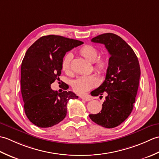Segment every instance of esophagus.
Wrapping results in <instances>:
<instances>
[{
    "label": "esophagus",
    "mask_w": 159,
    "mask_h": 159,
    "mask_svg": "<svg viewBox=\"0 0 159 159\" xmlns=\"http://www.w3.org/2000/svg\"><path fill=\"white\" fill-rule=\"evenodd\" d=\"M80 98L83 100H85V101H90L91 100H92V98H91L88 96H80Z\"/></svg>",
    "instance_id": "obj_1"
}]
</instances>
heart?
Masks as SVG:
<instances>
[{
	"mask_svg": "<svg viewBox=\"0 0 159 159\" xmlns=\"http://www.w3.org/2000/svg\"><path fill=\"white\" fill-rule=\"evenodd\" d=\"M80 56L88 61L93 63V68L100 74H106L109 68V61L104 57H99L100 52L97 48L92 45H84L78 50ZM72 55L67 53L63 57L61 61V69L67 74H72L71 61ZM98 81L93 75H85L78 77L74 80L72 88L74 92L79 94H83L97 86Z\"/></svg>",
	"mask_w": 159,
	"mask_h": 159,
	"instance_id": "obj_1",
	"label": "heart"
}]
</instances>
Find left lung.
Returning a JSON list of instances; mask_svg holds the SVG:
<instances>
[{
    "mask_svg": "<svg viewBox=\"0 0 159 159\" xmlns=\"http://www.w3.org/2000/svg\"><path fill=\"white\" fill-rule=\"evenodd\" d=\"M92 42L104 44L111 57L105 80L91 93L93 96L105 93V100L101 112L90 114L89 117L101 126L115 128L133 111L139 83V63L131 47L116 34L104 33L92 38Z\"/></svg>",
    "mask_w": 159,
    "mask_h": 159,
    "instance_id": "1",
    "label": "left lung"
}]
</instances>
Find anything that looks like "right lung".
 <instances>
[{
	"label": "right lung",
	"mask_w": 159,
	"mask_h": 159,
	"mask_svg": "<svg viewBox=\"0 0 159 159\" xmlns=\"http://www.w3.org/2000/svg\"><path fill=\"white\" fill-rule=\"evenodd\" d=\"M83 43L49 35L38 39L26 51L21 65V92L26 116L35 126L48 128L59 124L66 116L68 100L79 98L72 92L58 93L50 85L59 80L66 53Z\"/></svg>",
	"instance_id": "right-lung-1"
}]
</instances>
